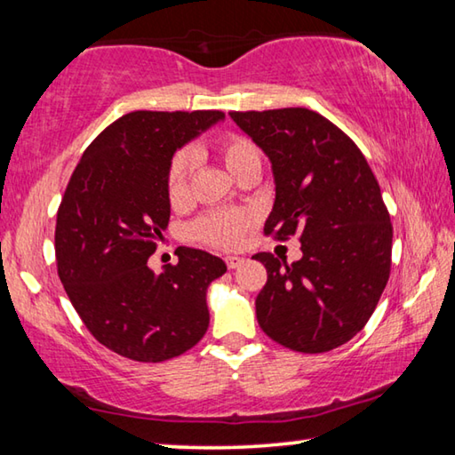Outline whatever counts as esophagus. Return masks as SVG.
<instances>
[{"label":"esophagus","mask_w":455,"mask_h":455,"mask_svg":"<svg viewBox=\"0 0 455 455\" xmlns=\"http://www.w3.org/2000/svg\"><path fill=\"white\" fill-rule=\"evenodd\" d=\"M225 263H227L228 268H238V267L244 263V259H241V257H227Z\"/></svg>","instance_id":"obj_1"}]
</instances>
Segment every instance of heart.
<instances>
[{
  "instance_id": "1",
  "label": "heart",
  "mask_w": 455,
  "mask_h": 455,
  "mask_svg": "<svg viewBox=\"0 0 455 455\" xmlns=\"http://www.w3.org/2000/svg\"><path fill=\"white\" fill-rule=\"evenodd\" d=\"M212 148L236 179L252 166L260 168V154L249 138L238 134L220 136L214 140ZM192 168H195V160L187 150L176 154L171 166H168L166 196L174 209L182 206L190 196ZM251 227L252 217L246 212H209L190 227V235L204 244L219 246V249H235L241 244L243 235Z\"/></svg>"
}]
</instances>
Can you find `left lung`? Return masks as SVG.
<instances>
[{
	"instance_id": "8db88e82",
	"label": "left lung",
	"mask_w": 455,
	"mask_h": 455,
	"mask_svg": "<svg viewBox=\"0 0 455 455\" xmlns=\"http://www.w3.org/2000/svg\"><path fill=\"white\" fill-rule=\"evenodd\" d=\"M230 118L273 164L265 235H297L303 251L291 265L271 252L252 257L267 268L259 325L292 351L335 349L365 327L389 279L394 227L379 184L357 144L317 112L279 108Z\"/></svg>"
}]
</instances>
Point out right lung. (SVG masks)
Segmentation results:
<instances>
[{
	"instance_id": "1",
	"label": "right lung",
	"mask_w": 455,
	"mask_h": 455,
	"mask_svg": "<svg viewBox=\"0 0 455 455\" xmlns=\"http://www.w3.org/2000/svg\"><path fill=\"white\" fill-rule=\"evenodd\" d=\"M222 118L220 110L130 112L94 138L61 196L60 281L96 341L122 357L160 363L209 329L206 289L227 265L180 246L179 263L156 275L148 257L171 219L172 154Z\"/></svg>"
}]
</instances>
